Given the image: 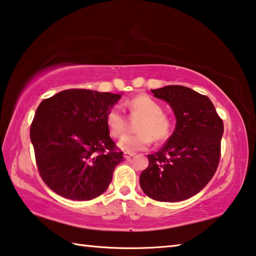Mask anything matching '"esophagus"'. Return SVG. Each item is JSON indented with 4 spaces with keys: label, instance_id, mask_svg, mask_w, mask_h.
Returning a JSON list of instances; mask_svg holds the SVG:
<instances>
[{
    "label": "esophagus",
    "instance_id": "esophagus-1",
    "mask_svg": "<svg viewBox=\"0 0 256 256\" xmlns=\"http://www.w3.org/2000/svg\"><path fill=\"white\" fill-rule=\"evenodd\" d=\"M134 156H135V153H132V152H124V158L126 160L132 159Z\"/></svg>",
    "mask_w": 256,
    "mask_h": 256
}]
</instances>
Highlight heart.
Returning <instances> with one entry per match:
<instances>
[{
  "mask_svg": "<svg viewBox=\"0 0 256 256\" xmlns=\"http://www.w3.org/2000/svg\"><path fill=\"white\" fill-rule=\"evenodd\" d=\"M124 106L130 114H138L136 129L138 132L124 136L119 146L124 151L143 150L152 143L166 140L170 136L172 124L170 118L162 111V106L148 95H138L127 100ZM106 126L113 137H120L126 130V116L119 108H112L106 113Z\"/></svg>",
  "mask_w": 256,
  "mask_h": 256,
  "instance_id": "heart-1",
  "label": "heart"
}]
</instances>
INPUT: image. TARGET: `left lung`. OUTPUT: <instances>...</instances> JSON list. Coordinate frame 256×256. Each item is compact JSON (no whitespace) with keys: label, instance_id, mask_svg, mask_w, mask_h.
<instances>
[{"label":"left lung","instance_id":"1","mask_svg":"<svg viewBox=\"0 0 256 256\" xmlns=\"http://www.w3.org/2000/svg\"><path fill=\"white\" fill-rule=\"evenodd\" d=\"M174 110L176 128L158 152L148 154L142 190L151 199L175 202L205 188L218 167L223 121L205 95L183 86L152 90Z\"/></svg>","mask_w":256,"mask_h":256}]
</instances>
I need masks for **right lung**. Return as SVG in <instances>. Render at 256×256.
<instances>
[{
  "label": "right lung",
  "mask_w": 256,
  "mask_h": 256,
  "mask_svg": "<svg viewBox=\"0 0 256 256\" xmlns=\"http://www.w3.org/2000/svg\"><path fill=\"white\" fill-rule=\"evenodd\" d=\"M120 95L68 89L41 102L30 124L43 182L70 200H92L106 191L124 153L110 137L106 113Z\"/></svg>",
  "instance_id": "right-lung-1"
}]
</instances>
